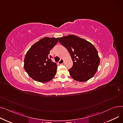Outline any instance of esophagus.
<instances>
[{
  "mask_svg": "<svg viewBox=\"0 0 123 123\" xmlns=\"http://www.w3.org/2000/svg\"><path fill=\"white\" fill-rule=\"evenodd\" d=\"M64 63V60L63 59H61L59 61V62H58V63H59V64H62Z\"/></svg>",
  "mask_w": 123,
  "mask_h": 123,
  "instance_id": "1",
  "label": "esophagus"
}]
</instances>
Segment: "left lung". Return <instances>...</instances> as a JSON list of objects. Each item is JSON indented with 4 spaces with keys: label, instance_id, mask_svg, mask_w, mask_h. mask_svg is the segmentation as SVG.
Returning a JSON list of instances; mask_svg holds the SVG:
<instances>
[{
    "label": "left lung",
    "instance_id": "8db88e82",
    "mask_svg": "<svg viewBox=\"0 0 123 123\" xmlns=\"http://www.w3.org/2000/svg\"><path fill=\"white\" fill-rule=\"evenodd\" d=\"M59 41L67 49L72 59L73 67L69 70L71 77L78 82L92 78L100 64L98 51L94 45L74 35L60 37Z\"/></svg>",
    "mask_w": 123,
    "mask_h": 123
}]
</instances>
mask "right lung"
<instances>
[{"label":"right lung","mask_w":123,"mask_h":123,"mask_svg":"<svg viewBox=\"0 0 123 123\" xmlns=\"http://www.w3.org/2000/svg\"><path fill=\"white\" fill-rule=\"evenodd\" d=\"M59 38L44 37L34 43L25 55L24 68L32 79L41 83L48 82L55 77L57 64L50 59V51Z\"/></svg>","instance_id":"add662e5"}]
</instances>
